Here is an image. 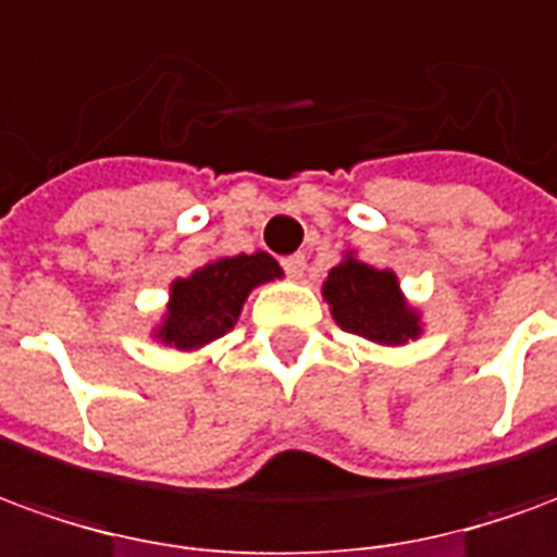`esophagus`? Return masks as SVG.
<instances>
[{
  "label": "esophagus",
  "instance_id": "34e87169",
  "mask_svg": "<svg viewBox=\"0 0 557 557\" xmlns=\"http://www.w3.org/2000/svg\"><path fill=\"white\" fill-rule=\"evenodd\" d=\"M282 267L290 278H302V272H306V255H290V258L282 260Z\"/></svg>",
  "mask_w": 557,
  "mask_h": 557
}]
</instances>
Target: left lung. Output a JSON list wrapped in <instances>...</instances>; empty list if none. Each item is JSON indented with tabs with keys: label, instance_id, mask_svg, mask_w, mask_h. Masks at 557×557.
<instances>
[{
	"label": "left lung",
	"instance_id": "left-lung-1",
	"mask_svg": "<svg viewBox=\"0 0 557 557\" xmlns=\"http://www.w3.org/2000/svg\"><path fill=\"white\" fill-rule=\"evenodd\" d=\"M321 294L333 321L366 342L401 348L423 335V311L408 302L396 272L377 270L357 258V251L342 255L323 278Z\"/></svg>",
	"mask_w": 557,
	"mask_h": 557
}]
</instances>
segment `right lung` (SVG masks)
<instances>
[{"label":"right lung","mask_w":557,"mask_h":557,"mask_svg":"<svg viewBox=\"0 0 557 557\" xmlns=\"http://www.w3.org/2000/svg\"><path fill=\"white\" fill-rule=\"evenodd\" d=\"M282 275V267L267 251L207 260L191 275L173 278L168 306L149 335L164 348L185 354L207 348L234 330L255 287Z\"/></svg>","instance_id":"add662e5"}]
</instances>
